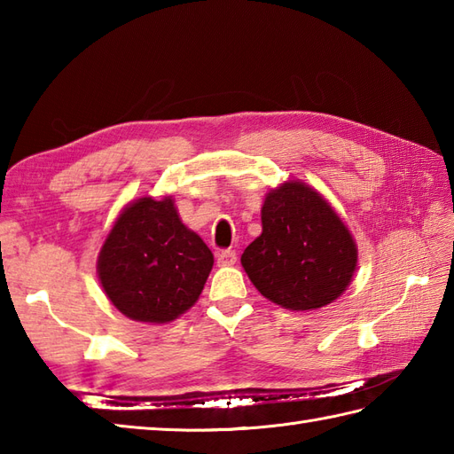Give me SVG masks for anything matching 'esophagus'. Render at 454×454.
I'll return each mask as SVG.
<instances>
[{
    "label": "esophagus",
    "instance_id": "1",
    "mask_svg": "<svg viewBox=\"0 0 454 454\" xmlns=\"http://www.w3.org/2000/svg\"><path fill=\"white\" fill-rule=\"evenodd\" d=\"M236 259H238V255H236L234 249H222V252L216 254V262L222 267H224V265H234Z\"/></svg>",
    "mask_w": 454,
    "mask_h": 454
}]
</instances>
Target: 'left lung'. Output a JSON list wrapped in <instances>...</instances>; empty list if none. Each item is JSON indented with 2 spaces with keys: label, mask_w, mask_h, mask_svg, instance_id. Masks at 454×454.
<instances>
[{
  "label": "left lung",
  "mask_w": 454,
  "mask_h": 454,
  "mask_svg": "<svg viewBox=\"0 0 454 454\" xmlns=\"http://www.w3.org/2000/svg\"><path fill=\"white\" fill-rule=\"evenodd\" d=\"M263 232L242 254L255 288L288 310H316L351 283L356 247L333 208L314 189L288 181L267 195Z\"/></svg>",
  "instance_id": "1"
}]
</instances>
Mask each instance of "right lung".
Instances as JSON below:
<instances>
[{
    "label": "right lung",
    "mask_w": 454,
    "mask_h": 454,
    "mask_svg": "<svg viewBox=\"0 0 454 454\" xmlns=\"http://www.w3.org/2000/svg\"><path fill=\"white\" fill-rule=\"evenodd\" d=\"M212 263L210 249L183 226L169 197H144L119 216L98 267L105 293L124 316L163 324L197 302Z\"/></svg>",
    "instance_id": "right-lung-1"
}]
</instances>
